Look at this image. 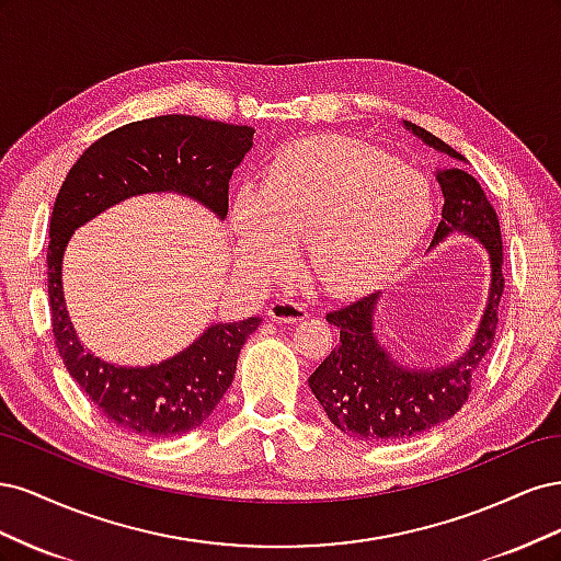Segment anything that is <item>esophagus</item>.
Masks as SVG:
<instances>
[{
  "label": "esophagus",
  "instance_id": "1",
  "mask_svg": "<svg viewBox=\"0 0 561 561\" xmlns=\"http://www.w3.org/2000/svg\"><path fill=\"white\" fill-rule=\"evenodd\" d=\"M268 318L278 320V322H299L304 318H309V309L304 307L301 301H295L290 297H280L271 304Z\"/></svg>",
  "mask_w": 561,
  "mask_h": 561
}]
</instances>
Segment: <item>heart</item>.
I'll return each instance as SVG.
<instances>
[{"label":"heart","instance_id":"b5f03b06","mask_svg":"<svg viewBox=\"0 0 561 561\" xmlns=\"http://www.w3.org/2000/svg\"><path fill=\"white\" fill-rule=\"evenodd\" d=\"M431 192L412 165L351 138L295 142L268 163L260 196L233 198L231 222L248 266L283 274L287 243H307V268L336 295L379 283L426 231Z\"/></svg>","mask_w":561,"mask_h":561}]
</instances>
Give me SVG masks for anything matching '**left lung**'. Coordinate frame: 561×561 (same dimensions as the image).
<instances>
[{"instance_id": "left-lung-1", "label": "left lung", "mask_w": 561, "mask_h": 561, "mask_svg": "<svg viewBox=\"0 0 561 561\" xmlns=\"http://www.w3.org/2000/svg\"><path fill=\"white\" fill-rule=\"evenodd\" d=\"M404 126L426 145L466 161L426 128L416 124ZM437 182L443 186L445 206L431 245L454 231H466L480 239L491 262L489 304L470 351L454 365L437 369H407L379 346L371 332L377 293L328 313V320L339 328V346L316 367L309 386L339 431L367 443L410 439L451 419L468 400L474 371L496 336L499 301L505 285L499 215L491 208L480 182L461 168L439 171Z\"/></svg>"}]
</instances>
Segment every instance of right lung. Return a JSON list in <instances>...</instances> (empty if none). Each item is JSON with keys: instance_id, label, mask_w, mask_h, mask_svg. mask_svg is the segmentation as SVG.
Wrapping results in <instances>:
<instances>
[{"instance_id": "add662e5", "label": "right lung", "mask_w": 561, "mask_h": 561, "mask_svg": "<svg viewBox=\"0 0 561 561\" xmlns=\"http://www.w3.org/2000/svg\"><path fill=\"white\" fill-rule=\"evenodd\" d=\"M250 126L163 114L133 122L95 140L67 173L48 227V311L56 348L95 410L116 428L175 437L210 416L236 375L245 339L260 318L203 332L175 358L151 367H116L83 351L65 311L60 264L77 227L114 203L147 192H180L219 217L229 213V180L252 147Z\"/></svg>"}]
</instances>
